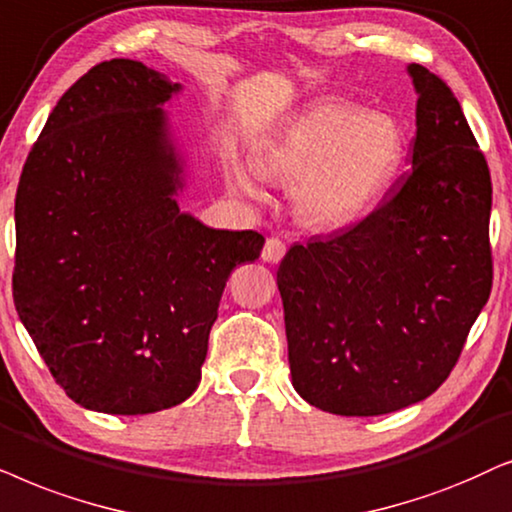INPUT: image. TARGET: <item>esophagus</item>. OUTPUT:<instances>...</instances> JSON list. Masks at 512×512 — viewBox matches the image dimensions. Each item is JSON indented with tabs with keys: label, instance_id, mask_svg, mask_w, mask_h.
I'll use <instances>...</instances> for the list:
<instances>
[{
	"label": "esophagus",
	"instance_id": "34e87169",
	"mask_svg": "<svg viewBox=\"0 0 512 512\" xmlns=\"http://www.w3.org/2000/svg\"><path fill=\"white\" fill-rule=\"evenodd\" d=\"M283 255H285V243L281 241V238H267V243H264V248H262V260L264 262H281L283 260Z\"/></svg>",
	"mask_w": 512,
	"mask_h": 512
}]
</instances>
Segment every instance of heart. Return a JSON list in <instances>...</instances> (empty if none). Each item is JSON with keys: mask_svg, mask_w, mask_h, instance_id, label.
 I'll use <instances>...</instances> for the list:
<instances>
[{"mask_svg": "<svg viewBox=\"0 0 512 512\" xmlns=\"http://www.w3.org/2000/svg\"><path fill=\"white\" fill-rule=\"evenodd\" d=\"M405 156L403 128L391 114L349 100L313 102L255 154L264 180L292 187V206L313 229H339L377 206ZM236 185L262 199L248 168Z\"/></svg>", "mask_w": 512, "mask_h": 512, "instance_id": "b5f03b06", "label": "heart"}]
</instances>
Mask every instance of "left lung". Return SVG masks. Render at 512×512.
<instances>
[{
  "instance_id": "obj_1",
  "label": "left lung",
  "mask_w": 512,
  "mask_h": 512,
  "mask_svg": "<svg viewBox=\"0 0 512 512\" xmlns=\"http://www.w3.org/2000/svg\"><path fill=\"white\" fill-rule=\"evenodd\" d=\"M412 173L356 227L295 243L276 281L292 386L342 417L438 391L492 292V177L449 86L417 63Z\"/></svg>"
}]
</instances>
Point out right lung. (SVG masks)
<instances>
[{"mask_svg": "<svg viewBox=\"0 0 512 512\" xmlns=\"http://www.w3.org/2000/svg\"><path fill=\"white\" fill-rule=\"evenodd\" d=\"M180 91L138 60L95 65L53 107L20 175L13 302L86 410L185 403L229 274L262 252L257 231L206 227L177 206L187 159L163 105Z\"/></svg>", "mask_w": 512, "mask_h": 512, "instance_id": "add662e5", "label": "right lung"}]
</instances>
